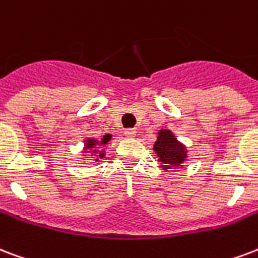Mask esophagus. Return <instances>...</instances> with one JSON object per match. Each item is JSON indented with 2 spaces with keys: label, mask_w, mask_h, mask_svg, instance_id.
I'll use <instances>...</instances> for the list:
<instances>
[{
  "label": "esophagus",
  "mask_w": 258,
  "mask_h": 258,
  "mask_svg": "<svg viewBox=\"0 0 258 258\" xmlns=\"http://www.w3.org/2000/svg\"><path fill=\"white\" fill-rule=\"evenodd\" d=\"M124 135H125V137H128V138L135 137V135H137V130H135V128L124 130Z\"/></svg>",
  "instance_id": "obj_1"
}]
</instances>
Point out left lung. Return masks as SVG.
I'll return each instance as SVG.
<instances>
[{
	"label": "left lung",
	"instance_id": "8db88e82",
	"mask_svg": "<svg viewBox=\"0 0 258 258\" xmlns=\"http://www.w3.org/2000/svg\"><path fill=\"white\" fill-rule=\"evenodd\" d=\"M154 151L157 157L160 158L162 168L166 169L178 168L186 160V149L180 143L169 130H160L157 141L154 143Z\"/></svg>",
	"mask_w": 258,
	"mask_h": 258
}]
</instances>
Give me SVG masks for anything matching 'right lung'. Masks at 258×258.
Wrapping results in <instances>:
<instances>
[{
  "mask_svg": "<svg viewBox=\"0 0 258 258\" xmlns=\"http://www.w3.org/2000/svg\"><path fill=\"white\" fill-rule=\"evenodd\" d=\"M112 135H109V134H107V135H104L103 138H101V141H97V139H88V141H85V150H93L94 154H97V149H96V146H101V145H107L108 142H109V139H111ZM104 154H105V151H100L98 153V155L96 157V161H98V158H104Z\"/></svg>",
  "mask_w": 258,
  "mask_h": 258,
  "instance_id": "1",
  "label": "right lung"
}]
</instances>
